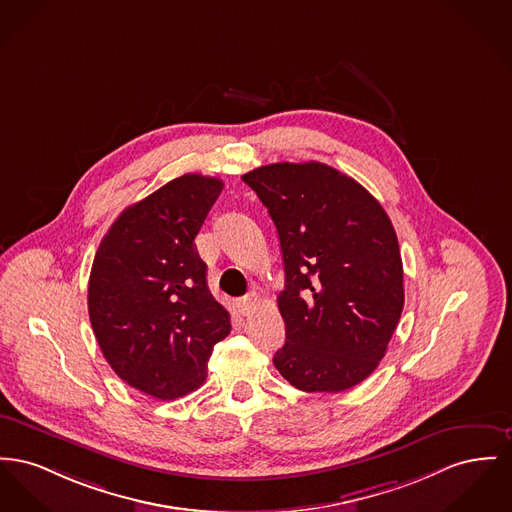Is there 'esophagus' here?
<instances>
[{
	"label": "esophagus",
	"instance_id": "esophagus-1",
	"mask_svg": "<svg viewBox=\"0 0 512 512\" xmlns=\"http://www.w3.org/2000/svg\"><path fill=\"white\" fill-rule=\"evenodd\" d=\"M257 303H259V296L255 294V292H251V294H247L245 298H241L236 303V307H238V313L240 315H249V313H253L255 311V307H257Z\"/></svg>",
	"mask_w": 512,
	"mask_h": 512
}]
</instances>
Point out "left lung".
Returning a JSON list of instances; mask_svg holds the SVG:
<instances>
[{
  "label": "left lung",
  "instance_id": "left-lung-1",
  "mask_svg": "<svg viewBox=\"0 0 512 512\" xmlns=\"http://www.w3.org/2000/svg\"><path fill=\"white\" fill-rule=\"evenodd\" d=\"M271 214L286 284L280 375L305 392H342L383 360L404 307L396 232L358 181L321 162H278L241 176Z\"/></svg>",
  "mask_w": 512,
  "mask_h": 512
}]
</instances>
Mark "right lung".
I'll return each mask as SVG.
<instances>
[{
  "label": "right lung",
  "instance_id": "add662e5",
  "mask_svg": "<svg viewBox=\"0 0 512 512\" xmlns=\"http://www.w3.org/2000/svg\"><path fill=\"white\" fill-rule=\"evenodd\" d=\"M222 187L201 174L168 181L121 212L94 255L98 346L121 381L158 400L197 391L214 344L232 329L193 243Z\"/></svg>",
  "mask_w": 512,
  "mask_h": 512
}]
</instances>
